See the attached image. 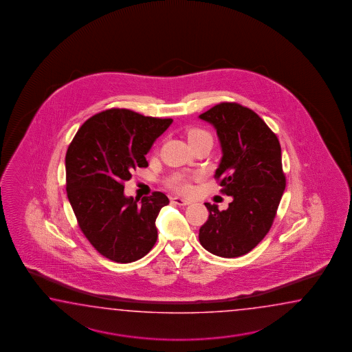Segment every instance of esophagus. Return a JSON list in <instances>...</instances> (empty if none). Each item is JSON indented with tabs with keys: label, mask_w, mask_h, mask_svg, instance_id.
I'll list each match as a JSON object with an SVG mask.
<instances>
[{
	"label": "esophagus",
	"mask_w": 352,
	"mask_h": 352,
	"mask_svg": "<svg viewBox=\"0 0 352 352\" xmlns=\"http://www.w3.org/2000/svg\"><path fill=\"white\" fill-rule=\"evenodd\" d=\"M173 202H175L176 205H181V206H186L188 204H191L190 200H187V199H182V197H179V196H173Z\"/></svg>",
	"instance_id": "1"
}]
</instances>
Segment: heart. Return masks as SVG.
<instances>
[{
  "mask_svg": "<svg viewBox=\"0 0 352 352\" xmlns=\"http://www.w3.org/2000/svg\"><path fill=\"white\" fill-rule=\"evenodd\" d=\"M202 138H211V135H210L209 132H206L205 129H201V128H192L187 132V140L190 143L199 141ZM168 185L175 188L176 191H179V192H188L190 188H191L190 179L184 173L173 175V177L170 179Z\"/></svg>",
  "mask_w": 352,
  "mask_h": 352,
  "instance_id": "1",
  "label": "heart"
}]
</instances>
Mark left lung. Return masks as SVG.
<instances>
[{"instance_id":"1","label":"left lung","mask_w":352,"mask_h":352,"mask_svg":"<svg viewBox=\"0 0 352 352\" xmlns=\"http://www.w3.org/2000/svg\"><path fill=\"white\" fill-rule=\"evenodd\" d=\"M200 118L217 128L223 158L215 179L232 201L223 211L205 204L209 219L199 240L212 254L236 258L264 239L277 215L285 188L280 144L254 111L235 102L214 105Z\"/></svg>"}]
</instances>
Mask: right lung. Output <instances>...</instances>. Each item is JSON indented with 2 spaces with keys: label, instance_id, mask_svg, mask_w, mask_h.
<instances>
[{
  "label": "right lung",
  "instance_id": "obj_1",
  "mask_svg": "<svg viewBox=\"0 0 352 352\" xmlns=\"http://www.w3.org/2000/svg\"><path fill=\"white\" fill-rule=\"evenodd\" d=\"M171 123L111 108L85 120L67 147V194L76 221L98 253L113 262H135L157 241L155 223L168 197L155 191L138 202L123 190L132 171L148 166L147 152Z\"/></svg>",
  "mask_w": 352,
  "mask_h": 352
}]
</instances>
